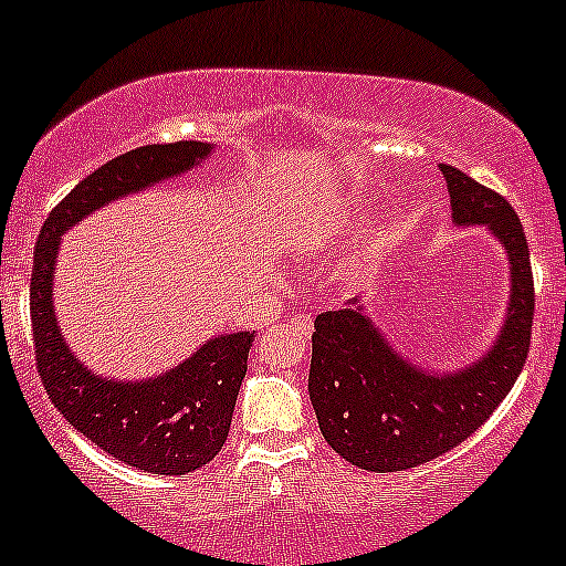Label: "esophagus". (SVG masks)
<instances>
[{
  "instance_id": "1",
  "label": "esophagus",
  "mask_w": 566,
  "mask_h": 566,
  "mask_svg": "<svg viewBox=\"0 0 566 566\" xmlns=\"http://www.w3.org/2000/svg\"><path fill=\"white\" fill-rule=\"evenodd\" d=\"M301 322H303V325H312V316H303Z\"/></svg>"
}]
</instances>
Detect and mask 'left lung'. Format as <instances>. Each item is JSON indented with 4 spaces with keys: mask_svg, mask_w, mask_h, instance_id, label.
Returning a JSON list of instances; mask_svg holds the SVG:
<instances>
[{
    "mask_svg": "<svg viewBox=\"0 0 566 566\" xmlns=\"http://www.w3.org/2000/svg\"><path fill=\"white\" fill-rule=\"evenodd\" d=\"M457 226H489L511 260V308L496 344L470 368L434 376L402 359L365 308L314 319L308 395L319 430L346 462L370 473L416 468L468 440L524 370L535 316L530 244L500 192L440 164Z\"/></svg>",
    "mask_w": 566,
    "mask_h": 566,
    "instance_id": "8db88e82",
    "label": "left lung"
}]
</instances>
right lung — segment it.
<instances>
[{
  "mask_svg": "<svg viewBox=\"0 0 566 566\" xmlns=\"http://www.w3.org/2000/svg\"><path fill=\"white\" fill-rule=\"evenodd\" d=\"M212 153L203 142L147 145L117 155L48 214L34 250L29 312L36 374L53 406L80 434L128 468L188 475L220 454L254 333L217 335L169 374L147 381L93 376L66 349L53 308V271L61 233L104 203L192 169Z\"/></svg>",
  "mask_w": 566,
  "mask_h": 566,
  "instance_id": "obj_1",
  "label": "right lung"
}]
</instances>
